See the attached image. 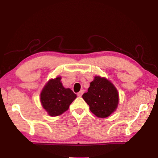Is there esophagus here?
Returning <instances> with one entry per match:
<instances>
[{"instance_id":"obj_1","label":"esophagus","mask_w":158,"mask_h":158,"mask_svg":"<svg viewBox=\"0 0 158 158\" xmlns=\"http://www.w3.org/2000/svg\"><path fill=\"white\" fill-rule=\"evenodd\" d=\"M84 90H80V91H79L78 93H77V95H78L79 97H81V96L83 95V93H84Z\"/></svg>"}]
</instances>
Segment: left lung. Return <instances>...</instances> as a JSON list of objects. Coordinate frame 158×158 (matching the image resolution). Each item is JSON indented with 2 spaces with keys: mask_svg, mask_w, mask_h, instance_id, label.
I'll use <instances>...</instances> for the list:
<instances>
[{
  "mask_svg": "<svg viewBox=\"0 0 158 158\" xmlns=\"http://www.w3.org/2000/svg\"><path fill=\"white\" fill-rule=\"evenodd\" d=\"M82 98L96 116L106 118L116 110L118 104V94L114 85L104 77H95L90 82L88 92Z\"/></svg>",
  "mask_w": 158,
  "mask_h": 158,
  "instance_id": "8db88e82",
  "label": "left lung"
}]
</instances>
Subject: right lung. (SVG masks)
Here are the masks:
<instances>
[{
  "label": "right lung",
  "instance_id": "add662e5",
  "mask_svg": "<svg viewBox=\"0 0 158 158\" xmlns=\"http://www.w3.org/2000/svg\"><path fill=\"white\" fill-rule=\"evenodd\" d=\"M60 79L58 77L49 80L40 94L42 106L52 116H59L66 111L77 98L73 90L63 86Z\"/></svg>",
  "mask_w": 158,
  "mask_h": 158
}]
</instances>
